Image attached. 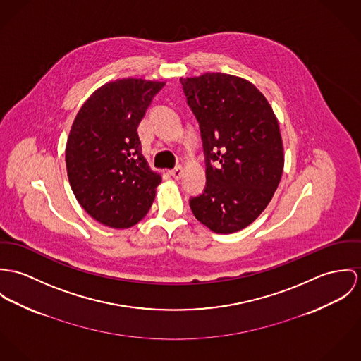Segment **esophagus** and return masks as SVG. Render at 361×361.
<instances>
[{
	"label": "esophagus",
	"instance_id": "1",
	"mask_svg": "<svg viewBox=\"0 0 361 361\" xmlns=\"http://www.w3.org/2000/svg\"><path fill=\"white\" fill-rule=\"evenodd\" d=\"M169 173H170V176H171L173 178L180 180L181 176H183V167H181V166H177V167H174L173 170H170Z\"/></svg>",
	"mask_w": 361,
	"mask_h": 361
}]
</instances>
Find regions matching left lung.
I'll return each instance as SVG.
<instances>
[{"label":"left lung","mask_w":361,"mask_h":361,"mask_svg":"<svg viewBox=\"0 0 361 361\" xmlns=\"http://www.w3.org/2000/svg\"><path fill=\"white\" fill-rule=\"evenodd\" d=\"M200 123L206 164L203 192L190 198L202 224L217 234L240 231L266 209L280 184V127L264 95L224 73L181 79Z\"/></svg>","instance_id":"left-lung-1"}]
</instances>
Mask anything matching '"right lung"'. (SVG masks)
<instances>
[{"label":"right lung","instance_id":"obj_1","mask_svg":"<svg viewBox=\"0 0 361 361\" xmlns=\"http://www.w3.org/2000/svg\"><path fill=\"white\" fill-rule=\"evenodd\" d=\"M164 82L112 81L81 106L66 144V169L81 207L112 228L137 224L155 200L161 176L142 157L138 124Z\"/></svg>","mask_w":361,"mask_h":361}]
</instances>
